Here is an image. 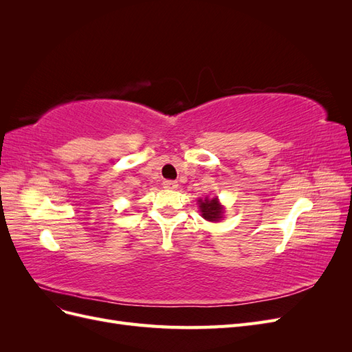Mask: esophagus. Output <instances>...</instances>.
<instances>
[{
	"label": "esophagus",
	"mask_w": 352,
	"mask_h": 352,
	"mask_svg": "<svg viewBox=\"0 0 352 352\" xmlns=\"http://www.w3.org/2000/svg\"><path fill=\"white\" fill-rule=\"evenodd\" d=\"M163 186L166 189H176L177 188V182H176V180H164Z\"/></svg>",
	"instance_id": "obj_1"
}]
</instances>
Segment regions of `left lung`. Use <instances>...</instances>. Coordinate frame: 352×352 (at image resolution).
<instances>
[{"mask_svg": "<svg viewBox=\"0 0 352 352\" xmlns=\"http://www.w3.org/2000/svg\"><path fill=\"white\" fill-rule=\"evenodd\" d=\"M199 204V211L201 216L204 217L208 221H219L223 217V212H225V207H223L219 198H208L206 197L204 199H198Z\"/></svg>", "mask_w": 352, "mask_h": 352, "instance_id": "left-lung-1", "label": "left lung"}]
</instances>
